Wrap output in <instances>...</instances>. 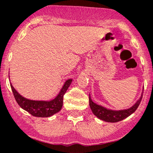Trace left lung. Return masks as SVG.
<instances>
[{
    "label": "left lung",
    "instance_id": "8db88e82",
    "mask_svg": "<svg viewBox=\"0 0 153 153\" xmlns=\"http://www.w3.org/2000/svg\"><path fill=\"white\" fill-rule=\"evenodd\" d=\"M141 100H142V96L137 101L136 104L131 108L127 109V110H119V111H114V110H107L101 106L94 104L90 98L89 95V106L93 113L100 119L105 122H108V123H117V122L122 121L124 119L127 118L128 116H130L131 114H132L139 107Z\"/></svg>",
    "mask_w": 153,
    "mask_h": 153
}]
</instances>
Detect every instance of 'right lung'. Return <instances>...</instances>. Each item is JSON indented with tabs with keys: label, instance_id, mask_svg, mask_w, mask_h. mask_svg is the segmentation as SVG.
Wrapping results in <instances>:
<instances>
[{
	"label": "right lung",
	"instance_id": "right-lung-1",
	"mask_svg": "<svg viewBox=\"0 0 153 153\" xmlns=\"http://www.w3.org/2000/svg\"><path fill=\"white\" fill-rule=\"evenodd\" d=\"M71 82L72 79L67 80L57 97L50 101H31L26 99L17 92L12 85H10V86L12 88L16 101L23 110L28 112L32 116L37 117H49L61 110L63 105L64 95Z\"/></svg>",
	"mask_w": 153,
	"mask_h": 153
}]
</instances>
